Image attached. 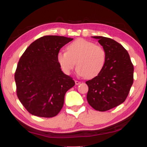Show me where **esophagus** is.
<instances>
[{
    "label": "esophagus",
    "mask_w": 147,
    "mask_h": 147,
    "mask_svg": "<svg viewBox=\"0 0 147 147\" xmlns=\"http://www.w3.org/2000/svg\"><path fill=\"white\" fill-rule=\"evenodd\" d=\"M75 84H77V85H78V84H80L81 83V82H79V81H77V80H75Z\"/></svg>",
    "instance_id": "1"
}]
</instances>
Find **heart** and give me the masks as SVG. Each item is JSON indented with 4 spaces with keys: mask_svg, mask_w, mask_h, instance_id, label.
<instances>
[{
    "mask_svg": "<svg viewBox=\"0 0 147 147\" xmlns=\"http://www.w3.org/2000/svg\"><path fill=\"white\" fill-rule=\"evenodd\" d=\"M57 61L64 72L69 74L75 65L77 73L91 78L97 76L103 69L106 60L105 49L83 38L75 40L67 47V52L60 51Z\"/></svg>",
    "mask_w": 147,
    "mask_h": 147,
    "instance_id": "1",
    "label": "heart"
}]
</instances>
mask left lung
I'll return each instance as SVG.
<instances>
[{
	"label": "left lung",
	"instance_id": "left-lung-1",
	"mask_svg": "<svg viewBox=\"0 0 147 147\" xmlns=\"http://www.w3.org/2000/svg\"><path fill=\"white\" fill-rule=\"evenodd\" d=\"M92 37L105 49L106 60L97 76L86 82L87 100L94 109L105 112L125 101L134 81V66L121 44L107 37Z\"/></svg>",
	"mask_w": 147,
	"mask_h": 147
}]
</instances>
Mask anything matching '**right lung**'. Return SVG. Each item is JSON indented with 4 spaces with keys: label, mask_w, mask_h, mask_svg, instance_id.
Listing matches in <instances>:
<instances>
[{
    "label": "right lung",
    "mask_w": 147,
    "mask_h": 147,
    "mask_svg": "<svg viewBox=\"0 0 147 147\" xmlns=\"http://www.w3.org/2000/svg\"><path fill=\"white\" fill-rule=\"evenodd\" d=\"M72 40L45 35L31 43L21 56L15 74L16 94L30 114L51 118L63 108L65 92L75 82L62 72L57 57Z\"/></svg>",
    "instance_id": "add662e5"
}]
</instances>
